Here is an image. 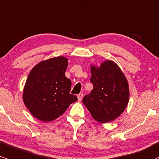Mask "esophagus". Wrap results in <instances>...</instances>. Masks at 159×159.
Here are the masks:
<instances>
[{
  "instance_id": "34e87169",
  "label": "esophagus",
  "mask_w": 159,
  "mask_h": 159,
  "mask_svg": "<svg viewBox=\"0 0 159 159\" xmlns=\"http://www.w3.org/2000/svg\"><path fill=\"white\" fill-rule=\"evenodd\" d=\"M77 97H78V101H81V99H82V98H83V93H78V96H77Z\"/></svg>"
}]
</instances>
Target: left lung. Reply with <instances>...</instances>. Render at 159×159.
<instances>
[{
    "mask_svg": "<svg viewBox=\"0 0 159 159\" xmlns=\"http://www.w3.org/2000/svg\"><path fill=\"white\" fill-rule=\"evenodd\" d=\"M90 81L93 88L83 98L96 121L106 123L118 118L125 111L129 100L126 78L117 64L108 60L100 67L91 66Z\"/></svg>",
    "mask_w": 159,
    "mask_h": 159,
    "instance_id": "obj_1",
    "label": "left lung"
}]
</instances>
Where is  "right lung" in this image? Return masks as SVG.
Listing matches in <instances>:
<instances>
[{
    "mask_svg": "<svg viewBox=\"0 0 159 159\" xmlns=\"http://www.w3.org/2000/svg\"><path fill=\"white\" fill-rule=\"evenodd\" d=\"M68 60L54 57L39 62L29 73L23 101L36 118L48 122L62 116L78 98L71 94V81L65 75Z\"/></svg>",
    "mask_w": 159,
    "mask_h": 159,
    "instance_id": "add662e5",
    "label": "right lung"
}]
</instances>
